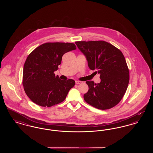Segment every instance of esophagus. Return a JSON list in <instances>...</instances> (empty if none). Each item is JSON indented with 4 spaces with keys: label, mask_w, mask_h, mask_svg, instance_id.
<instances>
[{
    "label": "esophagus",
    "mask_w": 153,
    "mask_h": 153,
    "mask_svg": "<svg viewBox=\"0 0 153 153\" xmlns=\"http://www.w3.org/2000/svg\"><path fill=\"white\" fill-rule=\"evenodd\" d=\"M76 84H81V83H82V81H76Z\"/></svg>",
    "instance_id": "esophagus-1"
}]
</instances>
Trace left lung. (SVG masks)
<instances>
[{
	"label": "left lung",
	"instance_id": "1",
	"mask_svg": "<svg viewBox=\"0 0 153 153\" xmlns=\"http://www.w3.org/2000/svg\"><path fill=\"white\" fill-rule=\"evenodd\" d=\"M86 57L90 69L96 71L101 81H87L89 89L84 95L88 104L99 109L111 108L123 98L129 82V71L123 53L103 41L76 42Z\"/></svg>",
	"mask_w": 153,
	"mask_h": 153
}]
</instances>
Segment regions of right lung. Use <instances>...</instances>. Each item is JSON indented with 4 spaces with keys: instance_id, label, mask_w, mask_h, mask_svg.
<instances>
[{
    "instance_id": "1",
    "label": "right lung",
    "mask_w": 153,
    "mask_h": 153,
    "mask_svg": "<svg viewBox=\"0 0 153 153\" xmlns=\"http://www.w3.org/2000/svg\"><path fill=\"white\" fill-rule=\"evenodd\" d=\"M76 49L72 43H45L28 56L23 66V85L30 99L42 107H51L63 102L74 80H61L54 72L61 64L62 56Z\"/></svg>"
}]
</instances>
